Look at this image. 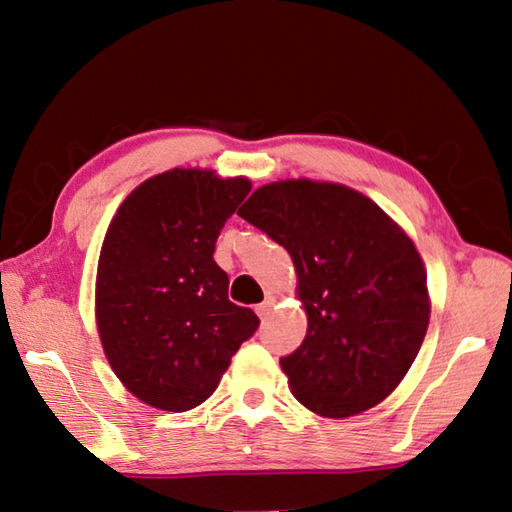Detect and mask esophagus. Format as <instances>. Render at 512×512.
<instances>
[{
    "label": "esophagus",
    "instance_id": "obj_1",
    "mask_svg": "<svg viewBox=\"0 0 512 512\" xmlns=\"http://www.w3.org/2000/svg\"><path fill=\"white\" fill-rule=\"evenodd\" d=\"M273 306H276V299H273V297H267L263 304H258V306H256V315H258L260 319L269 317V315H271V310H273Z\"/></svg>",
    "mask_w": 512,
    "mask_h": 512
}]
</instances>
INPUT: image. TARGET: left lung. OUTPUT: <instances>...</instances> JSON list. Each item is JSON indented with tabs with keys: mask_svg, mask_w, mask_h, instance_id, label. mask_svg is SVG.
<instances>
[{
	"mask_svg": "<svg viewBox=\"0 0 512 512\" xmlns=\"http://www.w3.org/2000/svg\"><path fill=\"white\" fill-rule=\"evenodd\" d=\"M239 217L295 265L308 328L280 358L295 400L330 419L386 400L430 323L428 273L406 230L360 191L308 178L260 186Z\"/></svg>",
	"mask_w": 512,
	"mask_h": 512,
	"instance_id": "8db88e82",
	"label": "left lung"
}]
</instances>
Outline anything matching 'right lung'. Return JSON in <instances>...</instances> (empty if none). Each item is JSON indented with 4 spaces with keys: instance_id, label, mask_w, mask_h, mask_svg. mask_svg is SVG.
Here are the masks:
<instances>
[{
    "instance_id": "obj_1",
    "label": "right lung",
    "mask_w": 512,
    "mask_h": 512,
    "mask_svg": "<svg viewBox=\"0 0 512 512\" xmlns=\"http://www.w3.org/2000/svg\"><path fill=\"white\" fill-rule=\"evenodd\" d=\"M252 191L243 176L169 169L123 199L95 276V323L110 369L147 406L184 413L206 402L258 328L228 299L215 263L221 228Z\"/></svg>"
}]
</instances>
